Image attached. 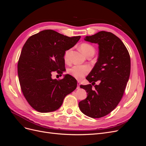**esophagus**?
<instances>
[{
  "label": "esophagus",
  "instance_id": "obj_1",
  "mask_svg": "<svg viewBox=\"0 0 146 146\" xmlns=\"http://www.w3.org/2000/svg\"><path fill=\"white\" fill-rule=\"evenodd\" d=\"M80 82H77V90L80 89Z\"/></svg>",
  "mask_w": 146,
  "mask_h": 146
}]
</instances>
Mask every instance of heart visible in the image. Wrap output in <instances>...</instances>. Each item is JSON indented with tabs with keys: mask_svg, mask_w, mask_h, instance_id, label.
I'll return each instance as SVG.
<instances>
[{
	"mask_svg": "<svg viewBox=\"0 0 146 146\" xmlns=\"http://www.w3.org/2000/svg\"><path fill=\"white\" fill-rule=\"evenodd\" d=\"M80 49L84 54L86 55L88 52L91 50H94L93 47L89 44L83 43L80 46ZM71 49H68L64 52V59L66 61H68L69 55ZM90 68L86 65H75L68 70V72L78 80H81L90 72Z\"/></svg>",
	"mask_w": 146,
	"mask_h": 146,
	"instance_id": "1",
	"label": "heart"
}]
</instances>
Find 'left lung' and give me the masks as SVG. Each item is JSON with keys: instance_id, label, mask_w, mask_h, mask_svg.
Listing matches in <instances>:
<instances>
[{"instance_id": "8db88e82", "label": "left lung", "mask_w": 146, "mask_h": 146, "mask_svg": "<svg viewBox=\"0 0 146 146\" xmlns=\"http://www.w3.org/2000/svg\"><path fill=\"white\" fill-rule=\"evenodd\" d=\"M84 39L98 44L99 56L86 78L91 84L80 85L88 96L78 107L85 115L100 118L111 113L121 101L130 77V57L122 41L111 32L101 31Z\"/></svg>"}]
</instances>
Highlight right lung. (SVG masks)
Returning <instances> with one entry per match:
<instances>
[{"label":"right lung","mask_w":146,"mask_h":146,"mask_svg":"<svg viewBox=\"0 0 146 146\" xmlns=\"http://www.w3.org/2000/svg\"><path fill=\"white\" fill-rule=\"evenodd\" d=\"M80 36L68 37L52 30L31 36L24 44L17 64L21 90L33 108L40 113L58 110L65 97L76 90L77 82L70 75L61 80L52 78L62 73L64 52L74 47Z\"/></svg>","instance_id":"add662e5"}]
</instances>
